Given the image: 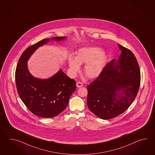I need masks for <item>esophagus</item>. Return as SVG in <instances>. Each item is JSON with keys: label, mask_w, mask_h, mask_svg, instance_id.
I'll use <instances>...</instances> for the list:
<instances>
[{"label": "esophagus", "mask_w": 155, "mask_h": 155, "mask_svg": "<svg viewBox=\"0 0 155 155\" xmlns=\"http://www.w3.org/2000/svg\"><path fill=\"white\" fill-rule=\"evenodd\" d=\"M83 86V84L81 82H78L76 83V86L78 87H80Z\"/></svg>", "instance_id": "1"}]
</instances>
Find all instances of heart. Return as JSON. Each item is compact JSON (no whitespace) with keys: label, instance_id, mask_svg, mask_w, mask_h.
<instances>
[{"label":"heart","instance_id":"obj_1","mask_svg":"<svg viewBox=\"0 0 155 155\" xmlns=\"http://www.w3.org/2000/svg\"><path fill=\"white\" fill-rule=\"evenodd\" d=\"M107 56L99 47H87L78 50L75 58L70 56L68 64L71 75L74 76L80 70V65L85 64L84 71L90 78H95L100 75L105 66Z\"/></svg>","mask_w":155,"mask_h":155}]
</instances>
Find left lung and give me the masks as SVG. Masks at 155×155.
Masks as SVG:
<instances>
[{
	"instance_id": "left-lung-1",
	"label": "left lung",
	"mask_w": 155,
	"mask_h": 155,
	"mask_svg": "<svg viewBox=\"0 0 155 155\" xmlns=\"http://www.w3.org/2000/svg\"><path fill=\"white\" fill-rule=\"evenodd\" d=\"M121 54L118 61L106 64L99 76L87 86L90 110L104 120L125 112L134 102L140 85L141 74L134 54L119 44Z\"/></svg>"
}]
</instances>
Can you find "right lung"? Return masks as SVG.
<instances>
[{
	"label": "right lung",
	"instance_id": "obj_1",
	"mask_svg": "<svg viewBox=\"0 0 155 155\" xmlns=\"http://www.w3.org/2000/svg\"><path fill=\"white\" fill-rule=\"evenodd\" d=\"M65 36L51 40L60 41ZM44 39L33 44L22 53L15 70V83L20 99L30 112L43 118L58 115L66 109L70 97L76 90V81L66 75L62 70L49 79H37L29 72L27 61L39 47L48 43Z\"/></svg>",
	"mask_w": 155,
	"mask_h": 155
}]
</instances>
